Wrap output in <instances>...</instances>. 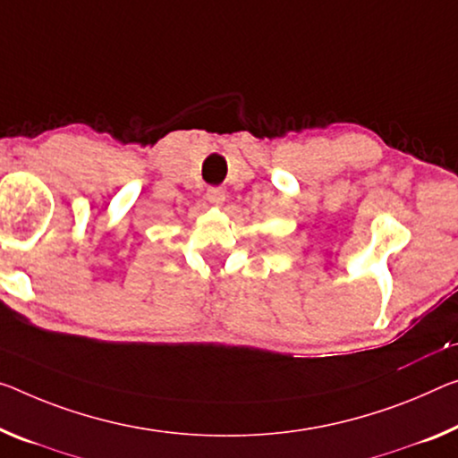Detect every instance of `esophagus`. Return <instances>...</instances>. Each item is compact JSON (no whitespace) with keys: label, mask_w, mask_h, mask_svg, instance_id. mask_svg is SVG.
Wrapping results in <instances>:
<instances>
[{"label":"esophagus","mask_w":458,"mask_h":458,"mask_svg":"<svg viewBox=\"0 0 458 458\" xmlns=\"http://www.w3.org/2000/svg\"><path fill=\"white\" fill-rule=\"evenodd\" d=\"M207 200H208L213 207H221L223 202H225V190H223V188H208Z\"/></svg>","instance_id":"1"}]
</instances>
